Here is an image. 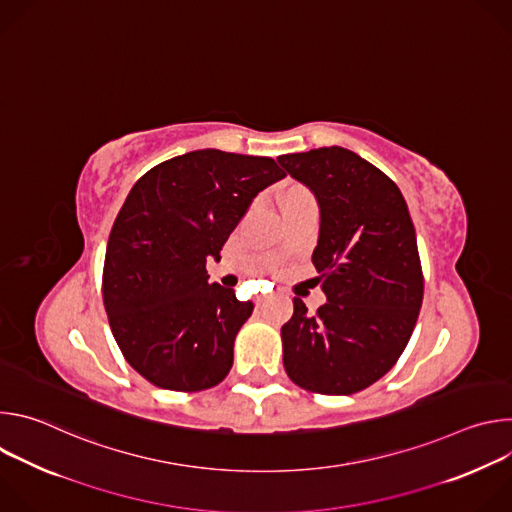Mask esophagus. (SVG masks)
I'll list each match as a JSON object with an SVG mask.
<instances>
[{
  "mask_svg": "<svg viewBox=\"0 0 512 512\" xmlns=\"http://www.w3.org/2000/svg\"><path fill=\"white\" fill-rule=\"evenodd\" d=\"M263 302H265V296H259V298H257V304H263Z\"/></svg>",
  "mask_w": 512,
  "mask_h": 512,
  "instance_id": "esophagus-1",
  "label": "esophagus"
}]
</instances>
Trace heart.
<instances>
[{
  "mask_svg": "<svg viewBox=\"0 0 512 512\" xmlns=\"http://www.w3.org/2000/svg\"><path fill=\"white\" fill-rule=\"evenodd\" d=\"M306 196H310L306 190L287 188V190H283V192L279 194V202H281V206H285V204H291V202H296V200H302V198H306Z\"/></svg>",
  "mask_w": 512,
  "mask_h": 512,
  "instance_id": "obj_1",
  "label": "heart"
}]
</instances>
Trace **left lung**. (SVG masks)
Segmentation results:
<instances>
[{
	"mask_svg": "<svg viewBox=\"0 0 512 512\" xmlns=\"http://www.w3.org/2000/svg\"><path fill=\"white\" fill-rule=\"evenodd\" d=\"M277 162L318 200L312 263L328 300L312 316L294 298V316L281 326L283 367L306 391L352 395L393 369L421 310L409 208L387 174L338 145Z\"/></svg>",
	"mask_w": 512,
	"mask_h": 512,
	"instance_id": "obj_1",
	"label": "left lung"
}]
</instances>
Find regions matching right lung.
Instances as JSON below:
<instances>
[{
  "label": "right lung",
  "mask_w": 512,
  "mask_h": 512,
  "mask_svg": "<svg viewBox=\"0 0 512 512\" xmlns=\"http://www.w3.org/2000/svg\"><path fill=\"white\" fill-rule=\"evenodd\" d=\"M285 174L275 160L196 150L145 172L109 235L103 304L125 360L152 385L204 391L233 367L253 312L233 287L208 283L253 198Z\"/></svg>",
  "instance_id": "right-lung-1"
}]
</instances>
